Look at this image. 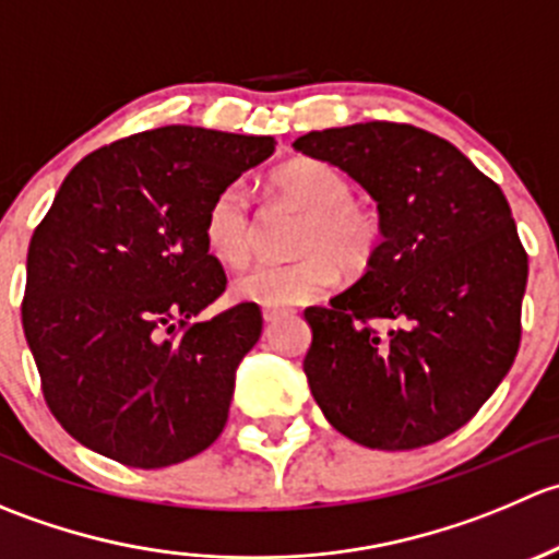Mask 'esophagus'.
<instances>
[{
    "mask_svg": "<svg viewBox=\"0 0 559 559\" xmlns=\"http://www.w3.org/2000/svg\"><path fill=\"white\" fill-rule=\"evenodd\" d=\"M281 316H284V311H278V308H264V311H262V319L267 321V324H275Z\"/></svg>",
    "mask_w": 559,
    "mask_h": 559,
    "instance_id": "obj_1",
    "label": "esophagus"
}]
</instances>
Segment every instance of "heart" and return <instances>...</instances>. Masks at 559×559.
Here are the masks:
<instances>
[{"instance_id": "1", "label": "heart", "mask_w": 559, "mask_h": 559, "mask_svg": "<svg viewBox=\"0 0 559 559\" xmlns=\"http://www.w3.org/2000/svg\"><path fill=\"white\" fill-rule=\"evenodd\" d=\"M273 189L306 211L295 235L292 262H259L233 281L235 297L264 308H292L319 300L337 281V267L359 275L381 246V218L354 200L352 180L321 159H295L273 173ZM257 224L251 194L229 183L213 197L205 213V243L227 264H243L253 251Z\"/></svg>"}]
</instances>
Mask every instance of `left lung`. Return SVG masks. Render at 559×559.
Listing matches in <instances>:
<instances>
[{
  "mask_svg": "<svg viewBox=\"0 0 559 559\" xmlns=\"http://www.w3.org/2000/svg\"><path fill=\"white\" fill-rule=\"evenodd\" d=\"M295 148L352 175L379 202L384 235L352 289L306 311L313 400L362 447H430L476 416L520 352L527 253L509 200L411 123L308 132Z\"/></svg>",
  "mask_w": 559,
  "mask_h": 559,
  "instance_id": "8db88e82",
  "label": "left lung"
}]
</instances>
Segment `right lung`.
Wrapping results in <instances>:
<instances>
[{
	"label": "right lung",
	"instance_id": "right-lung-1",
	"mask_svg": "<svg viewBox=\"0 0 559 559\" xmlns=\"http://www.w3.org/2000/svg\"><path fill=\"white\" fill-rule=\"evenodd\" d=\"M273 151V138L162 127L67 175L32 235L21 321L45 403L78 443L151 471L222 436L262 311L194 321L227 289L205 213Z\"/></svg>",
	"mask_w": 559,
	"mask_h": 559
}]
</instances>
